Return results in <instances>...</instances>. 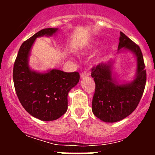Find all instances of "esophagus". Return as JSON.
I'll list each match as a JSON object with an SVG mask.
<instances>
[{"instance_id": "1", "label": "esophagus", "mask_w": 155, "mask_h": 155, "mask_svg": "<svg viewBox=\"0 0 155 155\" xmlns=\"http://www.w3.org/2000/svg\"><path fill=\"white\" fill-rule=\"evenodd\" d=\"M89 76V74H88V73H87V72H83L82 74H81V75H80L81 78L87 77V76Z\"/></svg>"}]
</instances>
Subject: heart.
Returning a JSON list of instances; mask_svg holds the SVG:
<instances>
[{"mask_svg":"<svg viewBox=\"0 0 155 155\" xmlns=\"http://www.w3.org/2000/svg\"><path fill=\"white\" fill-rule=\"evenodd\" d=\"M101 45V43L100 42H94V43H92L91 45L90 46L87 48V53H92L93 52V51H96L97 49V48L100 47ZM106 49H104V50H102L101 51L100 53H99L98 55H97V58H96V61L97 62H101L103 61L105 59V57H106Z\"/></svg>","mask_w":155,"mask_h":155,"instance_id":"1","label":"heart"}]
</instances>
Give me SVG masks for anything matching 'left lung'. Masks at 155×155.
I'll use <instances>...</instances> for the list:
<instances>
[{
  "label": "left lung",
  "mask_w": 155,
  "mask_h": 155,
  "mask_svg": "<svg viewBox=\"0 0 155 155\" xmlns=\"http://www.w3.org/2000/svg\"><path fill=\"white\" fill-rule=\"evenodd\" d=\"M130 51L136 58V71L132 81L117 79L114 65L117 55L106 63L92 69L95 83V92L92 111L95 117L105 122H116L129 116L139 104L144 91L147 74L140 47L120 32L119 53Z\"/></svg>",
  "instance_id": "left-lung-1"
}]
</instances>
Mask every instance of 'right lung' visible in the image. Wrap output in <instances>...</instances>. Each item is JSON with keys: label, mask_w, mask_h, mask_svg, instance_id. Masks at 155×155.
<instances>
[{"label": "right lung", "mask_w": 155, "mask_h": 155, "mask_svg": "<svg viewBox=\"0 0 155 155\" xmlns=\"http://www.w3.org/2000/svg\"><path fill=\"white\" fill-rule=\"evenodd\" d=\"M59 28H44L21 45L13 70L15 88L23 108L31 116L42 121H53L68 109V95L79 81L78 72L58 69L41 72L29 65L32 48L39 37L55 35Z\"/></svg>", "instance_id": "obj_1"}]
</instances>
